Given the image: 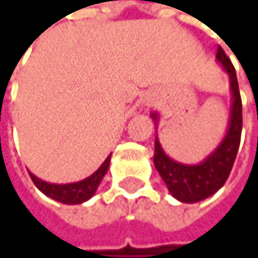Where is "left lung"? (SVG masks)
<instances>
[{"label": "left lung", "instance_id": "8db88e82", "mask_svg": "<svg viewBox=\"0 0 258 258\" xmlns=\"http://www.w3.org/2000/svg\"><path fill=\"white\" fill-rule=\"evenodd\" d=\"M217 61L229 77L231 95L228 129L225 137L217 145V149L208 153L200 163L187 165V163L176 161L171 157H168L160 144L158 134L155 136L153 165L160 173L161 179L165 181L169 194L182 204L200 202V200H205L220 190L228 179L231 168L234 165L237 149H239L242 131V103L236 71L221 48H218L217 51ZM150 118L157 127L160 119L158 113H152Z\"/></svg>", "mask_w": 258, "mask_h": 258}]
</instances>
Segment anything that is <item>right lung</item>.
<instances>
[{"mask_svg":"<svg viewBox=\"0 0 258 258\" xmlns=\"http://www.w3.org/2000/svg\"><path fill=\"white\" fill-rule=\"evenodd\" d=\"M109 160H111V155L101 163L100 168L95 173L90 174L89 177H85L82 181L77 182H69V184H53V182H46L43 179H40L33 173L29 171L33 184L37 185V189L40 192H43L46 197H50L56 202L66 204V205H77V204H84L89 199L95 196V192L98 189V185L101 179L105 177L109 168Z\"/></svg>","mask_w":258,"mask_h":258,"instance_id":"right-lung-1","label":"right lung"}]
</instances>
